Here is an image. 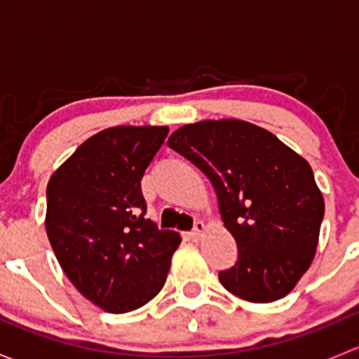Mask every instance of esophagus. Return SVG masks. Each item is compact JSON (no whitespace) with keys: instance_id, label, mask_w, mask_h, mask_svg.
I'll return each instance as SVG.
<instances>
[{"instance_id":"esophagus-1","label":"esophagus","mask_w":359,"mask_h":359,"mask_svg":"<svg viewBox=\"0 0 359 359\" xmlns=\"http://www.w3.org/2000/svg\"><path fill=\"white\" fill-rule=\"evenodd\" d=\"M205 229H206L205 224H203L201 220H196V222H194L193 231H191V238H193V240H200L203 233H205Z\"/></svg>"}]
</instances>
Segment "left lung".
<instances>
[{
  "label": "left lung",
  "instance_id": "8db88e82",
  "mask_svg": "<svg viewBox=\"0 0 359 359\" xmlns=\"http://www.w3.org/2000/svg\"><path fill=\"white\" fill-rule=\"evenodd\" d=\"M168 147L208 177L238 260L219 280L248 302L288 295L309 269L325 201L309 163L276 135L241 119L184 125Z\"/></svg>",
  "mask_w": 359,
  "mask_h": 359
}]
</instances>
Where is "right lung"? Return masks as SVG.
Wrapping results in <instances>:
<instances>
[{
	"mask_svg": "<svg viewBox=\"0 0 359 359\" xmlns=\"http://www.w3.org/2000/svg\"><path fill=\"white\" fill-rule=\"evenodd\" d=\"M168 126H112L50 177L45 227L76 290L112 314L139 309L166 281L180 236L146 219L144 172Z\"/></svg>",
	"mask_w": 359,
	"mask_h": 359,
	"instance_id": "1",
	"label": "right lung"
}]
</instances>
